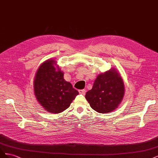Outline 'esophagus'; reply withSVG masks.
I'll return each mask as SVG.
<instances>
[{"label":"esophagus","instance_id":"esophagus-1","mask_svg":"<svg viewBox=\"0 0 158 158\" xmlns=\"http://www.w3.org/2000/svg\"><path fill=\"white\" fill-rule=\"evenodd\" d=\"M78 92L80 94H82V95H85V92H86V91H85V89H80L78 91Z\"/></svg>","mask_w":158,"mask_h":158}]
</instances>
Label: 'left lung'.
Returning a JSON list of instances; mask_svg holds the SVG:
<instances>
[{
    "instance_id": "1",
    "label": "left lung",
    "mask_w": 158,
    "mask_h": 158,
    "mask_svg": "<svg viewBox=\"0 0 158 158\" xmlns=\"http://www.w3.org/2000/svg\"><path fill=\"white\" fill-rule=\"evenodd\" d=\"M125 95V85L116 69L99 74L95 80L92 89L85 98L92 107L99 113H107L116 109Z\"/></svg>"
}]
</instances>
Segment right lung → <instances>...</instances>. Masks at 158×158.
<instances>
[{"label": "right lung", "instance_id": "add662e5", "mask_svg": "<svg viewBox=\"0 0 158 158\" xmlns=\"http://www.w3.org/2000/svg\"><path fill=\"white\" fill-rule=\"evenodd\" d=\"M35 96L45 110L58 114L68 109L78 92L64 79L56 61L49 59L38 68L33 81Z\"/></svg>", "mask_w": 158, "mask_h": 158}]
</instances>
